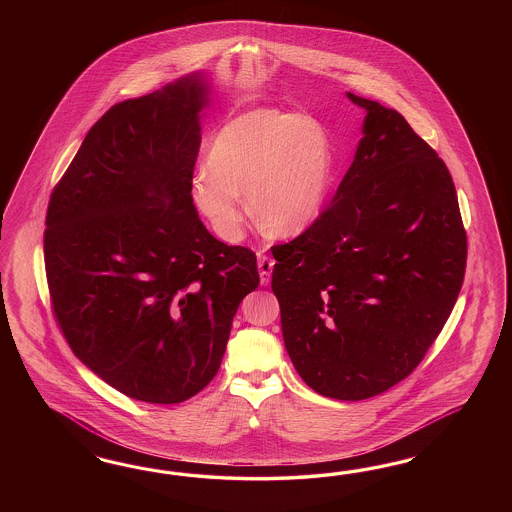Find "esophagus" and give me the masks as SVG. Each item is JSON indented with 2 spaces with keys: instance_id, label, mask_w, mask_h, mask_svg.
Segmentation results:
<instances>
[{
  "instance_id": "esophagus-1",
  "label": "esophagus",
  "mask_w": 512,
  "mask_h": 512,
  "mask_svg": "<svg viewBox=\"0 0 512 512\" xmlns=\"http://www.w3.org/2000/svg\"><path fill=\"white\" fill-rule=\"evenodd\" d=\"M272 270H274V261H272L268 255L259 253V276H261V285H268V283H270Z\"/></svg>"
}]
</instances>
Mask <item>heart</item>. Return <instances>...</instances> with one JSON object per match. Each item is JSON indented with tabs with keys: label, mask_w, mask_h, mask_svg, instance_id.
Listing matches in <instances>:
<instances>
[{
	"label": "heart",
	"mask_w": 512,
	"mask_h": 512,
	"mask_svg": "<svg viewBox=\"0 0 512 512\" xmlns=\"http://www.w3.org/2000/svg\"><path fill=\"white\" fill-rule=\"evenodd\" d=\"M334 159L325 127L304 114L249 110L217 131L193 202L225 242L244 234L248 206L274 236L308 231L325 208Z\"/></svg>",
	"instance_id": "obj_1"
}]
</instances>
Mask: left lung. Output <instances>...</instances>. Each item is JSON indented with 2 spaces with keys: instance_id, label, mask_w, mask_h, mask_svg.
<instances>
[{
  "instance_id": "8db88e82",
  "label": "left lung",
  "mask_w": 512,
  "mask_h": 512,
  "mask_svg": "<svg viewBox=\"0 0 512 512\" xmlns=\"http://www.w3.org/2000/svg\"><path fill=\"white\" fill-rule=\"evenodd\" d=\"M366 110L357 154L319 219L272 248L285 349L308 387L358 402L419 366L464 283L467 236L443 159L398 110Z\"/></svg>"
}]
</instances>
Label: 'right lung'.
<instances>
[{"label": "right lung", "instance_id": "1", "mask_svg": "<svg viewBox=\"0 0 512 512\" xmlns=\"http://www.w3.org/2000/svg\"><path fill=\"white\" fill-rule=\"evenodd\" d=\"M208 82L107 110L48 202L52 310L75 357L125 396L180 403L221 364L257 257L219 242L191 197Z\"/></svg>", "mask_w": 512, "mask_h": 512}]
</instances>
